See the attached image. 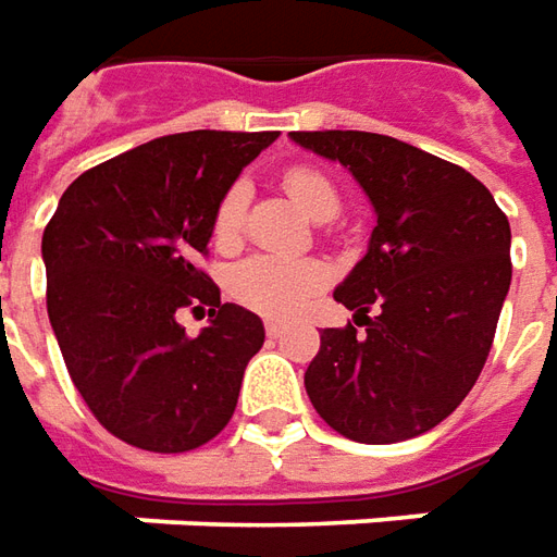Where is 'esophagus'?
<instances>
[{"label":"esophagus","mask_w":557,"mask_h":557,"mask_svg":"<svg viewBox=\"0 0 557 557\" xmlns=\"http://www.w3.org/2000/svg\"><path fill=\"white\" fill-rule=\"evenodd\" d=\"M263 330H267V336H270V339H278V336L285 333V327H282L278 321H267V324H263Z\"/></svg>","instance_id":"34e87169"}]
</instances>
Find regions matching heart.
Listing matches in <instances>:
<instances>
[{
    "instance_id": "heart-1",
    "label": "heart",
    "mask_w": 557,
    "mask_h": 557,
    "mask_svg": "<svg viewBox=\"0 0 557 557\" xmlns=\"http://www.w3.org/2000/svg\"><path fill=\"white\" fill-rule=\"evenodd\" d=\"M287 197L300 206L302 212L315 221H330L339 214V190L327 175L315 166H287L282 172ZM245 206L248 190L245 184H233L221 197L212 218V239L221 248H233L242 239L245 227ZM327 282V270L318 260H297V257L255 255L242 260L239 267L230 272V294L255 309L260 315L287 318L300 312L302 302L318 294Z\"/></svg>"
}]
</instances>
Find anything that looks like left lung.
Here are the masks:
<instances>
[{
  "instance_id": "8db88e82",
  "label": "left lung",
  "mask_w": 557,
  "mask_h": 557,
  "mask_svg": "<svg viewBox=\"0 0 557 557\" xmlns=\"http://www.w3.org/2000/svg\"><path fill=\"white\" fill-rule=\"evenodd\" d=\"M290 139L348 166L375 209L370 251L333 290L355 324L321 333L306 394L355 443L412 440L461 406L488 360L512 278L509 221L467 169L416 145L360 129Z\"/></svg>"
}]
</instances>
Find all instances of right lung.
Listing matches in <instances>:
<instances>
[{"label": "right lung", "instance_id": "add662e5", "mask_svg": "<svg viewBox=\"0 0 557 557\" xmlns=\"http://www.w3.org/2000/svg\"><path fill=\"white\" fill-rule=\"evenodd\" d=\"M275 133L194 129L145 141L69 184L41 236L48 318L94 418L160 455L206 446L236 412L263 324L199 267L221 197ZM212 305L187 337L182 308Z\"/></svg>", "mask_w": 557, "mask_h": 557}]
</instances>
